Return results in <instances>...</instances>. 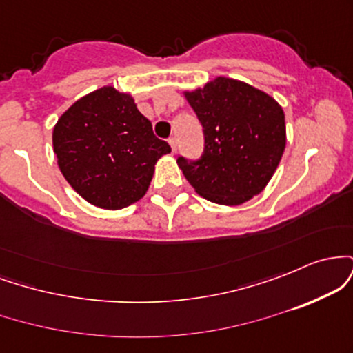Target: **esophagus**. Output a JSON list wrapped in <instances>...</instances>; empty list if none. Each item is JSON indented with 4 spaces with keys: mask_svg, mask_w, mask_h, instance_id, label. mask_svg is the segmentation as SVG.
<instances>
[{
    "mask_svg": "<svg viewBox=\"0 0 353 353\" xmlns=\"http://www.w3.org/2000/svg\"><path fill=\"white\" fill-rule=\"evenodd\" d=\"M169 145H171V152L176 154V151H177V139H176V137H169Z\"/></svg>",
    "mask_w": 353,
    "mask_h": 353,
    "instance_id": "esophagus-1",
    "label": "esophagus"
}]
</instances>
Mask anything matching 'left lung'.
Here are the masks:
<instances>
[{
	"label": "left lung",
	"mask_w": 353,
	"mask_h": 353,
	"mask_svg": "<svg viewBox=\"0 0 353 353\" xmlns=\"http://www.w3.org/2000/svg\"><path fill=\"white\" fill-rule=\"evenodd\" d=\"M182 94L205 136L204 154L197 163L177 159L194 190L221 205H241L261 194L285 149L281 104L261 89L224 76Z\"/></svg>",
	"instance_id": "left-lung-1"
}]
</instances>
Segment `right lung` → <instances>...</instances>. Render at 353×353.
Instances as JSON below:
<instances>
[{"instance_id":"obj_1","label":"right lung","mask_w":353,"mask_h":353,"mask_svg":"<svg viewBox=\"0 0 353 353\" xmlns=\"http://www.w3.org/2000/svg\"><path fill=\"white\" fill-rule=\"evenodd\" d=\"M64 179L96 208L117 210L143 199L156 163L171 152L129 92L104 86L76 101L52 128Z\"/></svg>"}]
</instances>
